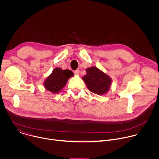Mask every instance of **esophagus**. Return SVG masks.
Returning a JSON list of instances; mask_svg holds the SVG:
<instances>
[{"mask_svg": "<svg viewBox=\"0 0 159 159\" xmlns=\"http://www.w3.org/2000/svg\"><path fill=\"white\" fill-rule=\"evenodd\" d=\"M79 74H80V70H76L74 71V74L75 75H79Z\"/></svg>", "mask_w": 159, "mask_h": 159, "instance_id": "esophagus-1", "label": "esophagus"}]
</instances>
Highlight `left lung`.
<instances>
[{"instance_id": "1", "label": "left lung", "mask_w": 159, "mask_h": 159, "mask_svg": "<svg viewBox=\"0 0 159 159\" xmlns=\"http://www.w3.org/2000/svg\"><path fill=\"white\" fill-rule=\"evenodd\" d=\"M85 71L82 79L90 91L99 96L107 94L111 89V78L95 66L87 68Z\"/></svg>"}]
</instances>
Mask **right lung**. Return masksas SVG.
Listing matches in <instances>:
<instances>
[{
	"instance_id": "right-lung-1",
	"label": "right lung",
	"mask_w": 159,
	"mask_h": 159,
	"mask_svg": "<svg viewBox=\"0 0 159 159\" xmlns=\"http://www.w3.org/2000/svg\"><path fill=\"white\" fill-rule=\"evenodd\" d=\"M74 76V73L70 70H62L57 67L52 74L47 77L43 82L45 89L52 94H58L65 86L68 80Z\"/></svg>"
}]
</instances>
